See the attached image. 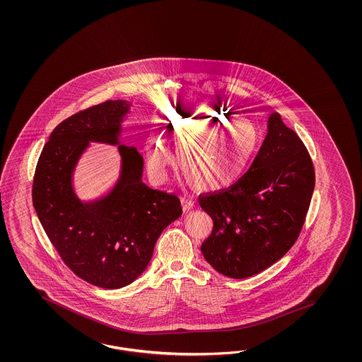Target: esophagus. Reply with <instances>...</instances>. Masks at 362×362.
<instances>
[{"label":"esophagus","instance_id":"obj_1","mask_svg":"<svg viewBox=\"0 0 362 362\" xmlns=\"http://www.w3.org/2000/svg\"><path fill=\"white\" fill-rule=\"evenodd\" d=\"M182 206H183L185 211H189L195 206V202L191 197H182Z\"/></svg>","mask_w":362,"mask_h":362}]
</instances>
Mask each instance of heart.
<instances>
[{
	"mask_svg": "<svg viewBox=\"0 0 362 362\" xmlns=\"http://www.w3.org/2000/svg\"><path fill=\"white\" fill-rule=\"evenodd\" d=\"M216 124L214 125L213 123ZM213 126L206 132L201 129ZM168 142L175 143L180 171L202 189L230 186L244 175L257 147V132L247 121H224L221 112L200 110L179 112L163 129ZM153 132L146 142V167L153 183H163L173 160L168 143Z\"/></svg>",
	"mask_w": 362,
	"mask_h": 362,
	"instance_id": "1",
	"label": "heart"
}]
</instances>
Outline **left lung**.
<instances>
[{
  "mask_svg": "<svg viewBox=\"0 0 362 362\" xmlns=\"http://www.w3.org/2000/svg\"><path fill=\"white\" fill-rule=\"evenodd\" d=\"M316 183L305 144L271 114L250 170L228 188L199 195L214 220L202 252L219 274L245 279L280 260L296 243Z\"/></svg>",
  "mask_w": 362,
  "mask_h": 362,
  "instance_id": "left-lung-1",
  "label": "left lung"
}]
</instances>
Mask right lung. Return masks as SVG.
<instances>
[{"label": "right lung", "instance_id": "obj_1", "mask_svg": "<svg viewBox=\"0 0 362 362\" xmlns=\"http://www.w3.org/2000/svg\"><path fill=\"white\" fill-rule=\"evenodd\" d=\"M126 100H106L61 122L49 136L33 177V206L62 262L90 284L117 289L141 276L168 224L182 215L174 192L142 182L143 158L119 146L122 174L107 197L82 203L71 173L88 142L118 143Z\"/></svg>", "mask_w": 362, "mask_h": 362}]
</instances>
